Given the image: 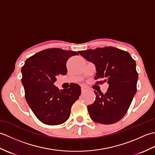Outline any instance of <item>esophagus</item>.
Masks as SVG:
<instances>
[{
	"instance_id": "obj_1",
	"label": "esophagus",
	"mask_w": 155,
	"mask_h": 155,
	"mask_svg": "<svg viewBox=\"0 0 155 155\" xmlns=\"http://www.w3.org/2000/svg\"><path fill=\"white\" fill-rule=\"evenodd\" d=\"M86 90H87V88H86V87H81V91L82 92L86 91Z\"/></svg>"
}]
</instances>
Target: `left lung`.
Instances as JSON below:
<instances>
[{
	"mask_svg": "<svg viewBox=\"0 0 155 155\" xmlns=\"http://www.w3.org/2000/svg\"><path fill=\"white\" fill-rule=\"evenodd\" d=\"M96 67L97 84H108L105 94L94 91L96 99L87 107L91 119L98 123L110 124L123 118L137 92L138 73L135 61L128 52L113 47L78 51Z\"/></svg>",
	"mask_w": 155,
	"mask_h": 155,
	"instance_id": "left-lung-1",
	"label": "left lung"
}]
</instances>
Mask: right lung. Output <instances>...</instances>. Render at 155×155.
Here are the masks:
<instances>
[{"label":"right lung","instance_id":"obj_1","mask_svg":"<svg viewBox=\"0 0 155 155\" xmlns=\"http://www.w3.org/2000/svg\"><path fill=\"white\" fill-rule=\"evenodd\" d=\"M78 54L61 48L45 49L29 57L21 68L25 98L42 123L58 125L68 120L72 104L78 99L81 87L75 83L59 90L54 85L58 74L67 73L68 59Z\"/></svg>","mask_w":155,"mask_h":155}]
</instances>
